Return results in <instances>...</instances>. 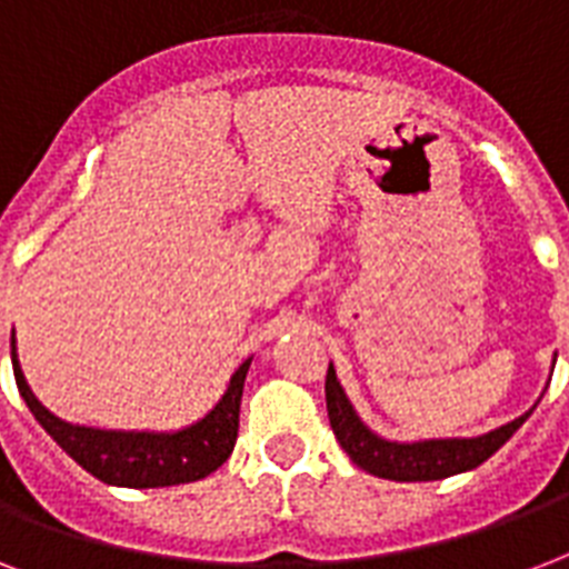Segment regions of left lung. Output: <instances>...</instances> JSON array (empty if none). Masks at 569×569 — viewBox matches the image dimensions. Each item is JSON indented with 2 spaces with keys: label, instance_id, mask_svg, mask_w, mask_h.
<instances>
[{
  "label": "left lung",
  "instance_id": "obj_1",
  "mask_svg": "<svg viewBox=\"0 0 569 569\" xmlns=\"http://www.w3.org/2000/svg\"><path fill=\"white\" fill-rule=\"evenodd\" d=\"M325 398H328L330 428L337 433L339 446L348 451V458L366 472L389 478V481H437V478H449L481 467L493 451H499L505 442L511 440L513 431L531 413L529 410L520 419H513V422L502 425L485 437H476V440H428L401 446V442L380 440L357 419L355 407L348 405L346 392L339 387L333 366H328Z\"/></svg>",
  "mask_w": 569,
  "mask_h": 569
}]
</instances>
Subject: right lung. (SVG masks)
I'll return each instance as SVG.
<instances>
[{"label": "right lung", "mask_w": 569, "mask_h": 569, "mask_svg": "<svg viewBox=\"0 0 569 569\" xmlns=\"http://www.w3.org/2000/svg\"><path fill=\"white\" fill-rule=\"evenodd\" d=\"M11 360L17 389L26 398L34 419L47 428L49 437L79 467L88 469L93 478H100L106 485L144 490V487H173L200 481L230 458L236 437H239L241 389H244V375H248L250 360H244L239 366V372L232 375L230 387H227L221 401L214 405L212 413L177 433L93 431V428H76V425L61 422L58 416L49 413L47 407L31 396L29 383L20 372V363H17L13 342Z\"/></svg>", "instance_id": "add662e5"}]
</instances>
